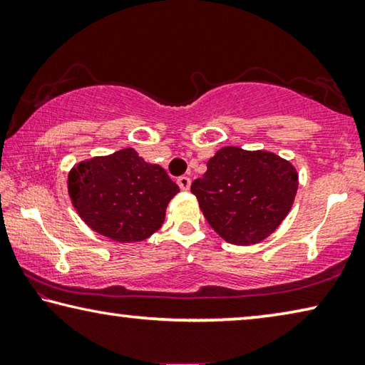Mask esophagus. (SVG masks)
<instances>
[{
	"label": "esophagus",
	"instance_id": "34e87169",
	"mask_svg": "<svg viewBox=\"0 0 365 365\" xmlns=\"http://www.w3.org/2000/svg\"><path fill=\"white\" fill-rule=\"evenodd\" d=\"M178 187H180V190H183V192H187V190L190 188V185H192V180H190V177H178Z\"/></svg>",
	"mask_w": 365,
	"mask_h": 365
}]
</instances>
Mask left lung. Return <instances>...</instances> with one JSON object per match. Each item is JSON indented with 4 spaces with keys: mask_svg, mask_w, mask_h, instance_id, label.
Instances as JSON below:
<instances>
[{
    "mask_svg": "<svg viewBox=\"0 0 365 365\" xmlns=\"http://www.w3.org/2000/svg\"><path fill=\"white\" fill-rule=\"evenodd\" d=\"M192 183L210 226L226 242L251 246L269 237L290 213L298 190L292 162L269 150L226 145Z\"/></svg>",
    "mask_w": 365,
    "mask_h": 365,
    "instance_id": "1",
    "label": "left lung"
}]
</instances>
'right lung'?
Wrapping results in <instances>:
<instances>
[{
  "instance_id": "obj_1",
  "label": "right lung",
  "mask_w": 365,
  "mask_h": 365,
  "mask_svg": "<svg viewBox=\"0 0 365 365\" xmlns=\"http://www.w3.org/2000/svg\"><path fill=\"white\" fill-rule=\"evenodd\" d=\"M67 188L85 225L116 242H140L159 231L168 201L180 192L164 168L133 148L75 164Z\"/></svg>"
}]
</instances>
